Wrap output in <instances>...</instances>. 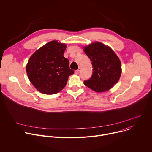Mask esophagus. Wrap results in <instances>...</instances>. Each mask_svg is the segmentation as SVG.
I'll list each match as a JSON object with an SVG mask.
<instances>
[{"label": "esophagus", "instance_id": "34e87169", "mask_svg": "<svg viewBox=\"0 0 152 152\" xmlns=\"http://www.w3.org/2000/svg\"><path fill=\"white\" fill-rule=\"evenodd\" d=\"M80 71V69H79L76 70L75 71V74H76V75H78V74L79 73Z\"/></svg>", "mask_w": 152, "mask_h": 152}]
</instances>
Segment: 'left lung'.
Masks as SVG:
<instances>
[{"instance_id": "obj_1", "label": "left lung", "mask_w": 152, "mask_h": 152, "mask_svg": "<svg viewBox=\"0 0 152 152\" xmlns=\"http://www.w3.org/2000/svg\"><path fill=\"white\" fill-rule=\"evenodd\" d=\"M84 52L92 62L93 74L83 83L96 92L111 89L118 81L121 73V64L115 52L99 42L85 46Z\"/></svg>"}]
</instances>
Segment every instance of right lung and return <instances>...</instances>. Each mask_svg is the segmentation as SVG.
Returning a JSON list of instances; mask_svg holds the SVG:
<instances>
[{"label": "right lung", "mask_w": 152, "mask_h": 152, "mask_svg": "<svg viewBox=\"0 0 152 152\" xmlns=\"http://www.w3.org/2000/svg\"><path fill=\"white\" fill-rule=\"evenodd\" d=\"M66 45L52 41L37 50L26 66L28 77L40 93L54 94L66 85L74 71L69 67V61L64 56Z\"/></svg>", "instance_id": "1"}]
</instances>
